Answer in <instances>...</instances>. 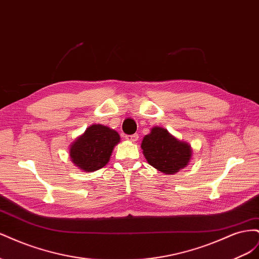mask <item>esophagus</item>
<instances>
[{
  "instance_id": "esophagus-1",
  "label": "esophagus",
  "mask_w": 259,
  "mask_h": 259,
  "mask_svg": "<svg viewBox=\"0 0 259 259\" xmlns=\"http://www.w3.org/2000/svg\"><path fill=\"white\" fill-rule=\"evenodd\" d=\"M125 139L126 140H130V142H136V140L138 139V134H133V135H126L125 136Z\"/></svg>"
}]
</instances>
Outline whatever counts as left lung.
I'll use <instances>...</instances> for the list:
<instances>
[{
    "label": "left lung",
    "mask_w": 259,
    "mask_h": 259,
    "mask_svg": "<svg viewBox=\"0 0 259 259\" xmlns=\"http://www.w3.org/2000/svg\"><path fill=\"white\" fill-rule=\"evenodd\" d=\"M142 149L148 163L164 174H175L183 169L192 155L189 144L180 142L167 130L158 126L144 137Z\"/></svg>",
    "instance_id": "obj_1"
}]
</instances>
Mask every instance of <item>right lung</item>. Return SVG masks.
<instances>
[{"instance_id": "right-lung-1", "label": "right lung", "mask_w": 259, "mask_h": 259, "mask_svg": "<svg viewBox=\"0 0 259 259\" xmlns=\"http://www.w3.org/2000/svg\"><path fill=\"white\" fill-rule=\"evenodd\" d=\"M120 135L105 125L93 124L70 146V159L85 171H95L110 160Z\"/></svg>"}]
</instances>
